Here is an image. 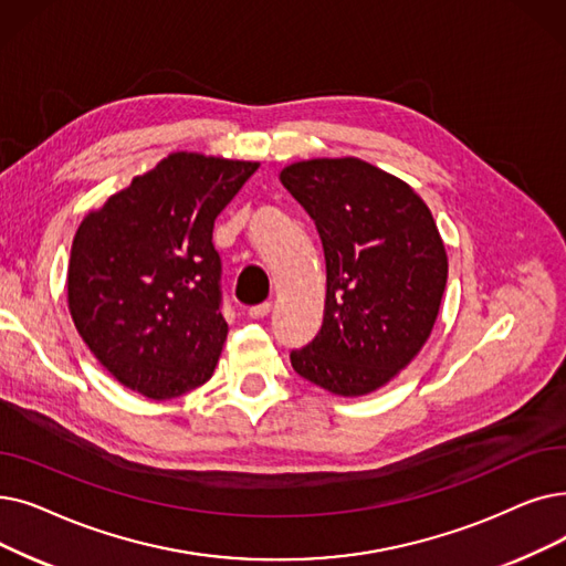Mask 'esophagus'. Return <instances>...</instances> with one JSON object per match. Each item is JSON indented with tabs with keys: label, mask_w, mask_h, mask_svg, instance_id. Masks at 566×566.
I'll list each match as a JSON object with an SVG mask.
<instances>
[{
	"label": "esophagus",
	"mask_w": 566,
	"mask_h": 566,
	"mask_svg": "<svg viewBox=\"0 0 566 566\" xmlns=\"http://www.w3.org/2000/svg\"><path fill=\"white\" fill-rule=\"evenodd\" d=\"M270 312H273V303H261V305H254V307H250V316L252 318H265Z\"/></svg>",
	"instance_id": "34e87169"
}]
</instances>
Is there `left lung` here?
I'll list each match as a JSON object with an SVG mask.
<instances>
[{
    "mask_svg": "<svg viewBox=\"0 0 566 566\" xmlns=\"http://www.w3.org/2000/svg\"><path fill=\"white\" fill-rule=\"evenodd\" d=\"M314 219L326 256L322 331L291 365L333 396L360 398L396 379L428 342L449 256L430 208L405 180L356 157L280 170Z\"/></svg>",
    "mask_w": 566,
    "mask_h": 566,
    "instance_id": "obj_1",
    "label": "left lung"
}]
</instances>
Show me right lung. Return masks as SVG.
<instances>
[{
    "mask_svg": "<svg viewBox=\"0 0 566 566\" xmlns=\"http://www.w3.org/2000/svg\"><path fill=\"white\" fill-rule=\"evenodd\" d=\"M256 168L170 153L85 214L71 244L66 303L122 386L170 400L212 377L229 333L212 227Z\"/></svg>",
    "mask_w": 566,
    "mask_h": 566,
    "instance_id": "obj_1",
    "label": "right lung"
}]
</instances>
